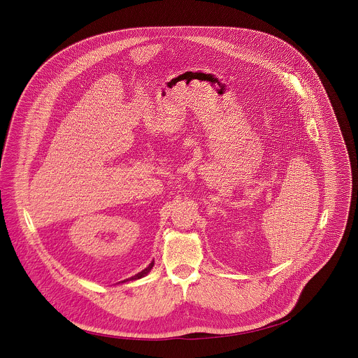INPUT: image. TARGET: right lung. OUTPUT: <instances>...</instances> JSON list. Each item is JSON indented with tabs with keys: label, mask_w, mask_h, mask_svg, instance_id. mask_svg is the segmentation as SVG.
<instances>
[{
	"label": "right lung",
	"mask_w": 358,
	"mask_h": 358,
	"mask_svg": "<svg viewBox=\"0 0 358 358\" xmlns=\"http://www.w3.org/2000/svg\"><path fill=\"white\" fill-rule=\"evenodd\" d=\"M154 266V260H152V263L145 268V270H142L141 273H138V274H135L134 277H131V278H127V280H124V281H121V282H127V281H134V280H139V278H142V277H145V275H148L149 273H150V270L153 268Z\"/></svg>",
	"instance_id": "add662e5"
}]
</instances>
